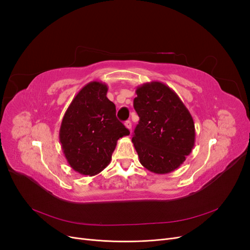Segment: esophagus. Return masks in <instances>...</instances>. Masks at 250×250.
Segmentation results:
<instances>
[{"label": "esophagus", "mask_w": 250, "mask_h": 250, "mask_svg": "<svg viewBox=\"0 0 250 250\" xmlns=\"http://www.w3.org/2000/svg\"><path fill=\"white\" fill-rule=\"evenodd\" d=\"M125 126H126V128H127V129H131V127H132V124H131V122H130V121H126V122H125Z\"/></svg>", "instance_id": "34e87169"}]
</instances>
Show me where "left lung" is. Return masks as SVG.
I'll return each instance as SVG.
<instances>
[{
    "mask_svg": "<svg viewBox=\"0 0 250 250\" xmlns=\"http://www.w3.org/2000/svg\"><path fill=\"white\" fill-rule=\"evenodd\" d=\"M133 107L140 117L132 137L140 163L155 174L176 170L195 145V125L177 94L160 81L135 90Z\"/></svg>",
    "mask_w": 250,
    "mask_h": 250,
    "instance_id": "8db88e82",
    "label": "left lung"
}]
</instances>
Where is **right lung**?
I'll return each instance as SVG.
<instances>
[{"label": "right lung", "mask_w": 250, "mask_h": 250, "mask_svg": "<svg viewBox=\"0 0 250 250\" xmlns=\"http://www.w3.org/2000/svg\"><path fill=\"white\" fill-rule=\"evenodd\" d=\"M107 85L92 81L67 107L59 141L71 168L82 175L100 173L111 160L120 138L129 130L116 117V105L106 97Z\"/></svg>", "instance_id": "add662e5"}]
</instances>
